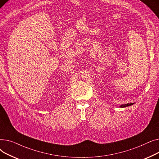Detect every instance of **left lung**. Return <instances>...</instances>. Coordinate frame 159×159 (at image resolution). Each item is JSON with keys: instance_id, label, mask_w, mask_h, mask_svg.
Masks as SVG:
<instances>
[{"instance_id": "obj_1", "label": "left lung", "mask_w": 159, "mask_h": 159, "mask_svg": "<svg viewBox=\"0 0 159 159\" xmlns=\"http://www.w3.org/2000/svg\"><path fill=\"white\" fill-rule=\"evenodd\" d=\"M135 103H128V104H122V105H120L119 106V107H128V106H131V105H133V104H134Z\"/></svg>"}]
</instances>
